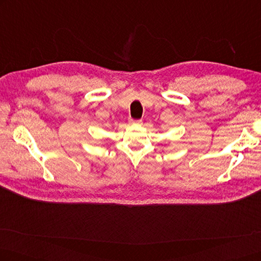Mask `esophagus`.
Segmentation results:
<instances>
[{
    "label": "esophagus",
    "instance_id": "obj_1",
    "mask_svg": "<svg viewBox=\"0 0 261 261\" xmlns=\"http://www.w3.org/2000/svg\"><path fill=\"white\" fill-rule=\"evenodd\" d=\"M129 123H130V124H142V120H141V119H139V120L130 119V120H129Z\"/></svg>",
    "mask_w": 261,
    "mask_h": 261
}]
</instances>
